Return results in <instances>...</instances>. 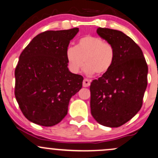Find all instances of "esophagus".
<instances>
[{"instance_id":"1","label":"esophagus","mask_w":158,"mask_h":158,"mask_svg":"<svg viewBox=\"0 0 158 158\" xmlns=\"http://www.w3.org/2000/svg\"><path fill=\"white\" fill-rule=\"evenodd\" d=\"M89 85H90V81L88 79H84V81H83V86L84 87H88Z\"/></svg>"}]
</instances>
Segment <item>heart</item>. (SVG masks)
<instances>
[{
    "mask_svg": "<svg viewBox=\"0 0 158 158\" xmlns=\"http://www.w3.org/2000/svg\"><path fill=\"white\" fill-rule=\"evenodd\" d=\"M69 69L78 73L85 64L84 72L87 74L98 75L109 71L114 61L115 51L112 44L105 42L99 37L86 35L80 38L75 47H69L65 52Z\"/></svg>",
    "mask_w": 158,
    "mask_h": 158,
    "instance_id": "b5f03b06",
    "label": "heart"
}]
</instances>
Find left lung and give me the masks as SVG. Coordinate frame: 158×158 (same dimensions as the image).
Wrapping results in <instances>:
<instances>
[{"instance_id":"1","label":"left lung","mask_w":158,"mask_h":158,"mask_svg":"<svg viewBox=\"0 0 158 158\" xmlns=\"http://www.w3.org/2000/svg\"><path fill=\"white\" fill-rule=\"evenodd\" d=\"M96 32L112 44L115 56L109 71L91 82V114L100 124L118 127L142 108L148 65L140 47L124 33L106 28Z\"/></svg>"}]
</instances>
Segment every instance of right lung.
Instances as JSON below:
<instances>
[{
  "mask_svg": "<svg viewBox=\"0 0 158 158\" xmlns=\"http://www.w3.org/2000/svg\"><path fill=\"white\" fill-rule=\"evenodd\" d=\"M78 28L46 31L35 37L15 69V96L25 118L44 127L66 116L69 101L82 87L83 77L68 69L65 52Z\"/></svg>",
  "mask_w": 158,
  "mask_h": 158,
  "instance_id": "right-lung-1",
  "label": "right lung"
}]
</instances>
